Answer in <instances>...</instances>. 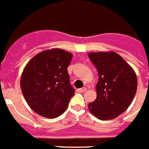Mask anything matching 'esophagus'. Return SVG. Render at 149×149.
I'll use <instances>...</instances> for the list:
<instances>
[{
	"mask_svg": "<svg viewBox=\"0 0 149 149\" xmlns=\"http://www.w3.org/2000/svg\"><path fill=\"white\" fill-rule=\"evenodd\" d=\"M77 91H78V92H84V91H86V87H83V88L77 89Z\"/></svg>",
	"mask_w": 149,
	"mask_h": 149,
	"instance_id": "1",
	"label": "esophagus"
}]
</instances>
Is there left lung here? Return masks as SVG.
<instances>
[{"instance_id":"left-lung-1","label":"left lung","mask_w":149,"mask_h":149,"mask_svg":"<svg viewBox=\"0 0 149 149\" xmlns=\"http://www.w3.org/2000/svg\"><path fill=\"white\" fill-rule=\"evenodd\" d=\"M88 55L99 76L97 98L88 104V109L98 119H114L132 103L137 91V75L132 66L114 52H91Z\"/></svg>"}]
</instances>
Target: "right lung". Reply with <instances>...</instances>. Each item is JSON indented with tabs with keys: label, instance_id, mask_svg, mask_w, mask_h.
<instances>
[{
	"label": "right lung",
	"instance_id": "obj_1",
	"mask_svg": "<svg viewBox=\"0 0 149 149\" xmlns=\"http://www.w3.org/2000/svg\"><path fill=\"white\" fill-rule=\"evenodd\" d=\"M72 54L61 49L38 53L29 61L20 77L26 101L37 114L55 118L66 110L75 90L67 68Z\"/></svg>",
	"mask_w": 149,
	"mask_h": 149
}]
</instances>
